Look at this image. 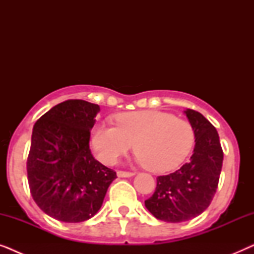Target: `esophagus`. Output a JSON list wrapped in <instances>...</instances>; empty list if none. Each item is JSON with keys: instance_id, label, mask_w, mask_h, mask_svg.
Listing matches in <instances>:
<instances>
[{"instance_id": "esophagus-1", "label": "esophagus", "mask_w": 254, "mask_h": 254, "mask_svg": "<svg viewBox=\"0 0 254 254\" xmlns=\"http://www.w3.org/2000/svg\"><path fill=\"white\" fill-rule=\"evenodd\" d=\"M117 175L119 178H129V177H133V172H126V171H118Z\"/></svg>"}]
</instances>
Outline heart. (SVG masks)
<instances>
[{"instance_id":"heart-1","label":"heart","mask_w":254,"mask_h":254,"mask_svg":"<svg viewBox=\"0 0 254 254\" xmlns=\"http://www.w3.org/2000/svg\"><path fill=\"white\" fill-rule=\"evenodd\" d=\"M116 124L96 125L91 133L93 151L105 164L116 163L135 142L138 162L151 171L165 172L186 158L195 138L189 121L161 111L120 113Z\"/></svg>"}]
</instances>
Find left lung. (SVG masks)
<instances>
[{
  "instance_id": "8db88e82",
  "label": "left lung",
  "mask_w": 254,
  "mask_h": 254,
  "mask_svg": "<svg viewBox=\"0 0 254 254\" xmlns=\"http://www.w3.org/2000/svg\"><path fill=\"white\" fill-rule=\"evenodd\" d=\"M184 113L195 136L193 155L179 170L157 177L155 193L144 201L157 220L169 223L192 220L207 209L216 193L223 163L216 128L196 111L187 109Z\"/></svg>"
}]
</instances>
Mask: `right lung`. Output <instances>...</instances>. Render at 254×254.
Wrapping results in <instances>:
<instances>
[{
	"instance_id": "add662e5",
	"label": "right lung",
	"mask_w": 254,
	"mask_h": 254,
	"mask_svg": "<svg viewBox=\"0 0 254 254\" xmlns=\"http://www.w3.org/2000/svg\"><path fill=\"white\" fill-rule=\"evenodd\" d=\"M100 107L85 100L58 104L34 124L27 157V180L38 207L55 220L78 223L102 207L112 169L96 161L90 130Z\"/></svg>"
}]
</instances>
